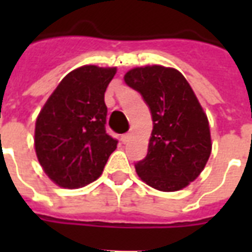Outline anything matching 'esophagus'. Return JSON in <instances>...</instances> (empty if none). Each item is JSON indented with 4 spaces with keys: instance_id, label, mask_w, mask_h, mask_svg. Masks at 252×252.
<instances>
[{
    "instance_id": "1",
    "label": "esophagus",
    "mask_w": 252,
    "mask_h": 252,
    "mask_svg": "<svg viewBox=\"0 0 252 252\" xmlns=\"http://www.w3.org/2000/svg\"><path fill=\"white\" fill-rule=\"evenodd\" d=\"M129 138H130V134L129 133L123 134V136H122V142H123V144H126V142L129 141Z\"/></svg>"
}]
</instances>
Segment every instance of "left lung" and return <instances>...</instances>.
<instances>
[{
    "label": "left lung",
    "mask_w": 252,
    "mask_h": 252,
    "mask_svg": "<svg viewBox=\"0 0 252 252\" xmlns=\"http://www.w3.org/2000/svg\"><path fill=\"white\" fill-rule=\"evenodd\" d=\"M129 87L149 106L153 130L137 175L158 191L187 187L200 175L212 152L209 123L192 87L176 69L161 65L130 69Z\"/></svg>",
    "instance_id": "8db88e82"
}]
</instances>
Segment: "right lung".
<instances>
[{"label": "right lung", "mask_w": 252, "mask_h": 252, "mask_svg": "<svg viewBox=\"0 0 252 252\" xmlns=\"http://www.w3.org/2000/svg\"><path fill=\"white\" fill-rule=\"evenodd\" d=\"M116 68L85 65L63 78L35 124V150L49 179L80 188L100 176L118 140L106 133L104 93Z\"/></svg>", "instance_id": "right-lung-1"}]
</instances>
